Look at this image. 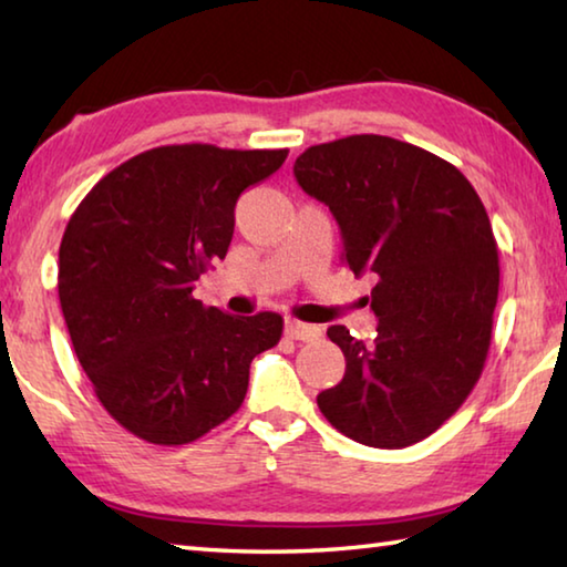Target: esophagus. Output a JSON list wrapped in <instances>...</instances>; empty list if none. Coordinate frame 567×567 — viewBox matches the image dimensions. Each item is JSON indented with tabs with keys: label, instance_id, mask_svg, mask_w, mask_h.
Instances as JSON below:
<instances>
[{
	"label": "esophagus",
	"instance_id": "1",
	"mask_svg": "<svg viewBox=\"0 0 567 567\" xmlns=\"http://www.w3.org/2000/svg\"><path fill=\"white\" fill-rule=\"evenodd\" d=\"M285 334L292 340H302V342H312L322 334V328L318 324H307L300 320H285Z\"/></svg>",
	"mask_w": 567,
	"mask_h": 567
}]
</instances>
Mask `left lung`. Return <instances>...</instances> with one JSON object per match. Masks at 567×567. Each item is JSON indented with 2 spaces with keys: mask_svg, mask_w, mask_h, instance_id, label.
I'll return each mask as SVG.
<instances>
[{
  "mask_svg": "<svg viewBox=\"0 0 567 567\" xmlns=\"http://www.w3.org/2000/svg\"><path fill=\"white\" fill-rule=\"evenodd\" d=\"M292 172L330 207L350 270L378 280V338L332 324L348 364L318 408L354 443H420L463 405L491 350L501 265L485 207L450 162L382 134L315 145Z\"/></svg>",
  "mask_w": 567,
  "mask_h": 567,
  "instance_id": "obj_1",
  "label": "left lung"
}]
</instances>
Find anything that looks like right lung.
<instances>
[{"mask_svg":"<svg viewBox=\"0 0 567 567\" xmlns=\"http://www.w3.org/2000/svg\"><path fill=\"white\" fill-rule=\"evenodd\" d=\"M287 150L167 145L104 175L60 245V305L104 410L155 445H185L235 415L249 362L282 318H237L192 297L225 260L235 205L282 167Z\"/></svg>","mask_w":567,"mask_h":567,"instance_id":"1","label":"right lung"}]
</instances>
